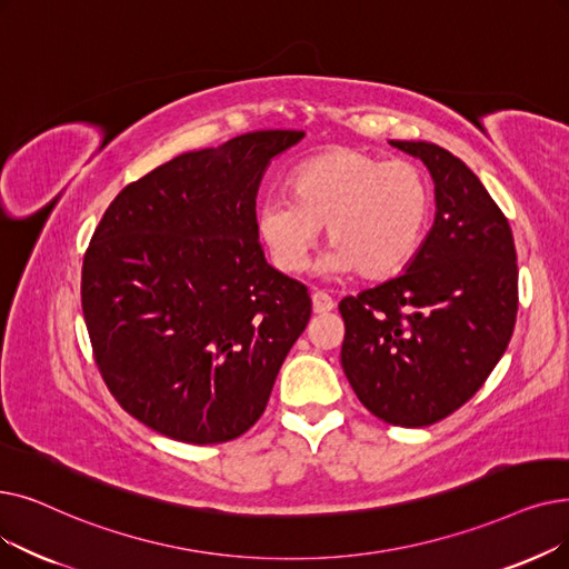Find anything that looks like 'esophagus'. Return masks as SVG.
Returning a JSON list of instances; mask_svg holds the SVG:
<instances>
[{
	"label": "esophagus",
	"instance_id": "esophagus-1",
	"mask_svg": "<svg viewBox=\"0 0 569 569\" xmlns=\"http://www.w3.org/2000/svg\"><path fill=\"white\" fill-rule=\"evenodd\" d=\"M311 302H313V313H328L335 309V300L323 290H316L311 295Z\"/></svg>",
	"mask_w": 569,
	"mask_h": 569
}]
</instances>
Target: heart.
Here are the masks:
<instances>
[{"label": "heart", "instance_id": "obj_1", "mask_svg": "<svg viewBox=\"0 0 569 569\" xmlns=\"http://www.w3.org/2000/svg\"><path fill=\"white\" fill-rule=\"evenodd\" d=\"M290 194H271L258 209L260 239L288 274L307 269L320 228L328 226V271L390 277L418 251L432 207L421 167L386 162L360 148H335L300 162Z\"/></svg>", "mask_w": 569, "mask_h": 569}]
</instances>
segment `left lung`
<instances>
[{
	"instance_id": "8db88e82",
	"label": "left lung",
	"mask_w": 569,
	"mask_h": 569,
	"mask_svg": "<svg viewBox=\"0 0 569 569\" xmlns=\"http://www.w3.org/2000/svg\"><path fill=\"white\" fill-rule=\"evenodd\" d=\"M435 181V226L407 271L343 298L341 367L381 421L423 428L486 383L518 311L516 246L507 216L460 158L428 141H390Z\"/></svg>"
}]
</instances>
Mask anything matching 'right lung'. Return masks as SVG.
<instances>
[{"mask_svg": "<svg viewBox=\"0 0 569 569\" xmlns=\"http://www.w3.org/2000/svg\"><path fill=\"white\" fill-rule=\"evenodd\" d=\"M305 137L258 130L122 188L88 243L81 307L97 369L139 423L177 441L251 430L311 318L305 283L264 260L256 194Z\"/></svg>", "mask_w": 569, "mask_h": 569, "instance_id": "add662e5", "label": "right lung"}]
</instances>
